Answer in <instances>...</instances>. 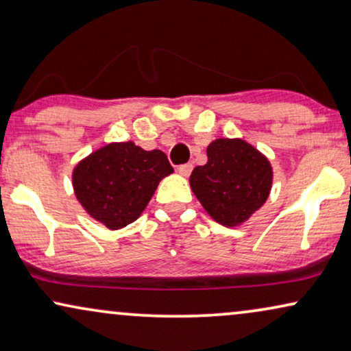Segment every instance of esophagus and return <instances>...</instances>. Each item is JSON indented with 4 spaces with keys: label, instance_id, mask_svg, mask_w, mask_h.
Wrapping results in <instances>:
<instances>
[{
    "label": "esophagus",
    "instance_id": "1",
    "mask_svg": "<svg viewBox=\"0 0 351 351\" xmlns=\"http://www.w3.org/2000/svg\"><path fill=\"white\" fill-rule=\"evenodd\" d=\"M191 169H193V166H191V162H186V165H182L179 166V174L184 176V177H189L191 174Z\"/></svg>",
    "mask_w": 351,
    "mask_h": 351
}]
</instances>
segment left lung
I'll use <instances>...</instances> for the list:
<instances>
[{"mask_svg":"<svg viewBox=\"0 0 351 351\" xmlns=\"http://www.w3.org/2000/svg\"><path fill=\"white\" fill-rule=\"evenodd\" d=\"M208 162L196 166L190 186L206 213L223 227H238L265 204L273 184L268 158L243 138H215Z\"/></svg>","mask_w":351,"mask_h":351,"instance_id":"obj_1","label":"left lung"}]
</instances>
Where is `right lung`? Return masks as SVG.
Masks as SVG:
<instances>
[{"mask_svg": "<svg viewBox=\"0 0 351 351\" xmlns=\"http://www.w3.org/2000/svg\"><path fill=\"white\" fill-rule=\"evenodd\" d=\"M172 172L161 150L112 142L83 158L71 182L86 213L107 228L119 230L141 217L158 184Z\"/></svg>", "mask_w": 351, "mask_h": 351, "instance_id": "add662e5", "label": "right lung"}]
</instances>
